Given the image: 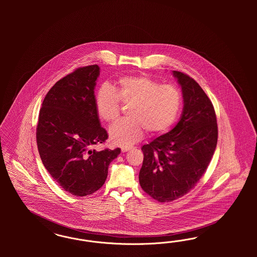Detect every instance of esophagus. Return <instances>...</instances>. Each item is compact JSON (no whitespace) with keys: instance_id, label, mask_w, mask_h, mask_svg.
<instances>
[{"instance_id":"1","label":"esophagus","mask_w":257,"mask_h":257,"mask_svg":"<svg viewBox=\"0 0 257 257\" xmlns=\"http://www.w3.org/2000/svg\"><path fill=\"white\" fill-rule=\"evenodd\" d=\"M129 150H131V147H122L121 148V152L125 153V152H128Z\"/></svg>"}]
</instances>
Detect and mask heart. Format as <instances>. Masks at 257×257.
I'll list each match as a JSON object with an SVG mask.
<instances>
[{"mask_svg":"<svg viewBox=\"0 0 257 257\" xmlns=\"http://www.w3.org/2000/svg\"><path fill=\"white\" fill-rule=\"evenodd\" d=\"M120 102L129 103L127 116L109 128L113 144L129 147L140 141L144 130L151 135L166 132L176 120L182 104V94L173 85H160L147 75H126L113 85L101 86L94 97L95 109L103 121L117 118Z\"/></svg>","mask_w":257,"mask_h":257,"instance_id":"1","label":"heart"}]
</instances>
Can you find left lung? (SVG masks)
Here are the masks:
<instances>
[{"instance_id":"1","label":"left lung","mask_w":257,"mask_h":257,"mask_svg":"<svg viewBox=\"0 0 257 257\" xmlns=\"http://www.w3.org/2000/svg\"><path fill=\"white\" fill-rule=\"evenodd\" d=\"M182 87L184 109L170 132L142 146V189L160 202L188 193L202 178L218 142L215 109L202 87L187 74L173 70Z\"/></svg>"}]
</instances>
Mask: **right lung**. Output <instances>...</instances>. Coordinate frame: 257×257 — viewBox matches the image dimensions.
Returning a JSON list of instances; mask_svg holds the SVG:
<instances>
[{"mask_svg":"<svg viewBox=\"0 0 257 257\" xmlns=\"http://www.w3.org/2000/svg\"><path fill=\"white\" fill-rule=\"evenodd\" d=\"M98 65L78 68L48 91L39 111L37 143L48 172L64 190L83 197L102 187L120 149L96 151L108 139L94 104Z\"/></svg>","mask_w":257,"mask_h":257,"instance_id":"obj_1","label":"right lung"}]
</instances>
